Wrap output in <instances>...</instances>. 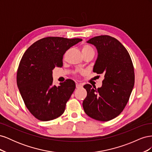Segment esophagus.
Instances as JSON below:
<instances>
[{
  "instance_id": "obj_1",
  "label": "esophagus",
  "mask_w": 152,
  "mask_h": 152,
  "mask_svg": "<svg viewBox=\"0 0 152 152\" xmlns=\"http://www.w3.org/2000/svg\"><path fill=\"white\" fill-rule=\"evenodd\" d=\"M82 87V85L80 84H76V88L77 89H80Z\"/></svg>"
}]
</instances>
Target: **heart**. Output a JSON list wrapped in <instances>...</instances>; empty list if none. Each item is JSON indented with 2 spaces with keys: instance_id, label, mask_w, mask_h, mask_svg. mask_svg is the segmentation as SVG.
<instances>
[{
  "instance_id": "heart-1",
  "label": "heart",
  "mask_w": 152,
  "mask_h": 152,
  "mask_svg": "<svg viewBox=\"0 0 152 152\" xmlns=\"http://www.w3.org/2000/svg\"><path fill=\"white\" fill-rule=\"evenodd\" d=\"M81 50H82V54H86V53H94L93 49L91 47H90L89 45H86V44L82 45ZM82 72H80V73H82Z\"/></svg>"
}]
</instances>
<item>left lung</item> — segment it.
<instances>
[{
    "mask_svg": "<svg viewBox=\"0 0 152 152\" xmlns=\"http://www.w3.org/2000/svg\"><path fill=\"white\" fill-rule=\"evenodd\" d=\"M94 45L98 57L93 72L103 74L102 86L86 84L85 113L95 120L108 121L117 117L127 104L134 85V72L130 55L118 40L100 35L87 41Z\"/></svg>",
    "mask_w": 152,
    "mask_h": 152,
    "instance_id": "1",
    "label": "left lung"
}]
</instances>
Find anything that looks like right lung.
I'll return each mask as SVG.
<instances>
[{
  "mask_svg": "<svg viewBox=\"0 0 152 152\" xmlns=\"http://www.w3.org/2000/svg\"><path fill=\"white\" fill-rule=\"evenodd\" d=\"M81 39L49 37L36 41L27 49L17 72V85L30 112L41 121L61 116L75 89V82L67 79L53 85V70L61 67L63 56Z\"/></svg>",
  "mask_w": 152,
  "mask_h": 152,
  "instance_id": "right-lung-1",
  "label": "right lung"
}]
</instances>
